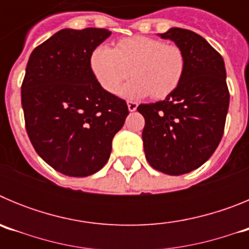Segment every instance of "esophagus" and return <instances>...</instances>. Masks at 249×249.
I'll return each mask as SVG.
<instances>
[{
    "instance_id": "esophagus-1",
    "label": "esophagus",
    "mask_w": 249,
    "mask_h": 249,
    "mask_svg": "<svg viewBox=\"0 0 249 249\" xmlns=\"http://www.w3.org/2000/svg\"><path fill=\"white\" fill-rule=\"evenodd\" d=\"M127 107H128L129 112H135L136 109H137L138 105L136 102H128V103H127Z\"/></svg>"
}]
</instances>
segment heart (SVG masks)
I'll return each instance as SVG.
<instances>
[{
  "instance_id": "1",
  "label": "heart",
  "mask_w": 249,
  "mask_h": 249,
  "mask_svg": "<svg viewBox=\"0 0 249 249\" xmlns=\"http://www.w3.org/2000/svg\"><path fill=\"white\" fill-rule=\"evenodd\" d=\"M94 78L105 91L116 93L129 73V82L121 89L124 98L137 100L152 94L163 98L178 87L184 72V54L179 47L144 36L118 41L116 47L97 46L89 57Z\"/></svg>"
}]
</instances>
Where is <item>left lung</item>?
I'll use <instances>...</instances> for the list:
<instances>
[{
  "mask_svg": "<svg viewBox=\"0 0 249 249\" xmlns=\"http://www.w3.org/2000/svg\"><path fill=\"white\" fill-rule=\"evenodd\" d=\"M171 39L184 54V72L166 100L140 105L144 117L143 148L157 171L179 176L198 168L218 147L230 106L226 67L221 54L199 35L173 27Z\"/></svg>",
  "mask_w": 249,
  "mask_h": 249,
  "instance_id": "obj_1",
  "label": "left lung"
}]
</instances>
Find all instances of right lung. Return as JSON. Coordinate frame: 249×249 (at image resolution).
<instances>
[{
    "instance_id": "obj_1",
    "label": "right lung",
    "mask_w": 249,
    "mask_h": 249,
    "mask_svg": "<svg viewBox=\"0 0 249 249\" xmlns=\"http://www.w3.org/2000/svg\"><path fill=\"white\" fill-rule=\"evenodd\" d=\"M109 36L105 28H63L32 51L26 67L21 102L31 143L70 177L107 163L128 116L126 101L105 91L89 67L92 51Z\"/></svg>"
}]
</instances>
